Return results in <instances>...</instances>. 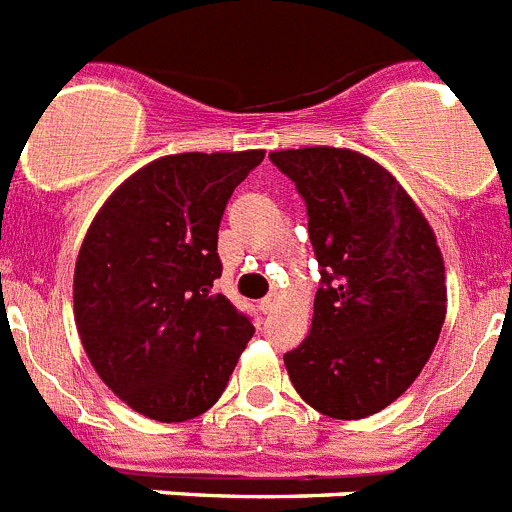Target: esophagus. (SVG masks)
I'll list each match as a JSON object with an SVG mask.
<instances>
[{"label":"esophagus","instance_id":"1","mask_svg":"<svg viewBox=\"0 0 512 512\" xmlns=\"http://www.w3.org/2000/svg\"><path fill=\"white\" fill-rule=\"evenodd\" d=\"M279 305V295L277 292H274V295H269V297H264V300H261V312H266V315H269L271 310H274V307Z\"/></svg>","mask_w":512,"mask_h":512}]
</instances>
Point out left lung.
Listing matches in <instances>:
<instances>
[{"label": "left lung", "instance_id": "obj_1", "mask_svg": "<svg viewBox=\"0 0 512 512\" xmlns=\"http://www.w3.org/2000/svg\"><path fill=\"white\" fill-rule=\"evenodd\" d=\"M307 205L323 266L305 341L284 354L297 395L359 420L397 400L431 359L446 320L436 233L390 171L351 148L271 151Z\"/></svg>", "mask_w": 512, "mask_h": 512}]
</instances>
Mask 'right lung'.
I'll return each instance as SVG.
<instances>
[{"instance_id": "obj_1", "label": "right lung", "mask_w": 512, "mask_h": 512, "mask_svg": "<svg viewBox=\"0 0 512 512\" xmlns=\"http://www.w3.org/2000/svg\"><path fill=\"white\" fill-rule=\"evenodd\" d=\"M261 148L174 153L140 166L94 215L74 266V320L94 372L158 423L207 413L253 325L212 295L217 228Z\"/></svg>"}]
</instances>
